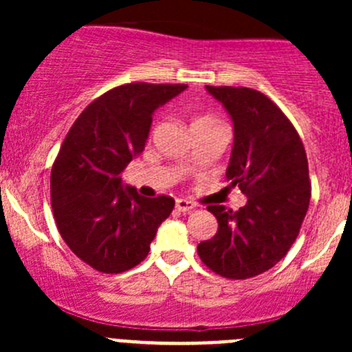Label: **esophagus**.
Listing matches in <instances>:
<instances>
[{
  "mask_svg": "<svg viewBox=\"0 0 352 352\" xmlns=\"http://www.w3.org/2000/svg\"><path fill=\"white\" fill-rule=\"evenodd\" d=\"M175 208L179 209L180 212H192L194 209H196V204L190 201H187V199H177Z\"/></svg>",
  "mask_w": 352,
  "mask_h": 352,
  "instance_id": "esophagus-1",
  "label": "esophagus"
}]
</instances>
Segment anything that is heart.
<instances>
[{"label":"heart","mask_w":352,"mask_h":352,"mask_svg":"<svg viewBox=\"0 0 352 352\" xmlns=\"http://www.w3.org/2000/svg\"><path fill=\"white\" fill-rule=\"evenodd\" d=\"M221 120L214 116H209V113H204V116L194 117L192 120V129H197V127H221Z\"/></svg>","instance_id":"1"}]
</instances>
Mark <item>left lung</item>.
Here are the masks:
<instances>
[{
	"mask_svg": "<svg viewBox=\"0 0 352 352\" xmlns=\"http://www.w3.org/2000/svg\"><path fill=\"white\" fill-rule=\"evenodd\" d=\"M206 90L232 116L226 179L247 204L239 211L208 206L218 232L197 245V254L216 274L248 279L274 267L300 233L311 196L307 153L291 120L264 94L245 87Z\"/></svg>",
	"mask_w": 352,
	"mask_h": 352,
	"instance_id": "8db88e82",
	"label": "left lung"
}]
</instances>
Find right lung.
<instances>
[{
    "mask_svg": "<svg viewBox=\"0 0 352 352\" xmlns=\"http://www.w3.org/2000/svg\"><path fill=\"white\" fill-rule=\"evenodd\" d=\"M187 85L127 83L105 91L67 131L51 170L59 233L95 271L119 274L143 262L172 212L170 196L143 197L120 173L143 153L153 112Z\"/></svg>",
    "mask_w": 352,
    "mask_h": 352,
    "instance_id": "1",
    "label": "right lung"
}]
</instances>
